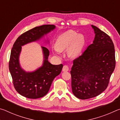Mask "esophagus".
Segmentation results:
<instances>
[{"label": "esophagus", "mask_w": 120, "mask_h": 120, "mask_svg": "<svg viewBox=\"0 0 120 120\" xmlns=\"http://www.w3.org/2000/svg\"><path fill=\"white\" fill-rule=\"evenodd\" d=\"M69 70V67L68 66H67V65H65L64 67H63V68H62V71L64 72H66V71H68Z\"/></svg>", "instance_id": "34e87169"}]
</instances>
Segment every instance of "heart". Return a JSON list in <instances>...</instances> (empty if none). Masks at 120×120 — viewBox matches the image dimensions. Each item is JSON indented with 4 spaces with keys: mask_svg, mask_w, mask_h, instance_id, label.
Returning <instances> with one entry per match:
<instances>
[{
    "mask_svg": "<svg viewBox=\"0 0 120 120\" xmlns=\"http://www.w3.org/2000/svg\"><path fill=\"white\" fill-rule=\"evenodd\" d=\"M85 43V38L82 34H78L73 30H69L59 36L56 40L55 48L56 51L67 50L70 58H76L82 51Z\"/></svg>",
    "mask_w": 120,
    "mask_h": 120,
    "instance_id": "obj_1",
    "label": "heart"
}]
</instances>
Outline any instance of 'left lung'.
<instances>
[{
  "mask_svg": "<svg viewBox=\"0 0 120 120\" xmlns=\"http://www.w3.org/2000/svg\"><path fill=\"white\" fill-rule=\"evenodd\" d=\"M95 34L92 44L73 61L70 71L74 95L81 99L104 92L115 67L114 46L110 37L92 25Z\"/></svg>",
  "mask_w": 120,
  "mask_h": 120,
  "instance_id": "8db88e82",
  "label": "left lung"
}]
</instances>
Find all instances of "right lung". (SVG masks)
Segmentation results:
<instances>
[{
  "label": "right lung",
  "instance_id": "obj_1",
  "mask_svg": "<svg viewBox=\"0 0 120 120\" xmlns=\"http://www.w3.org/2000/svg\"><path fill=\"white\" fill-rule=\"evenodd\" d=\"M56 28L54 25H44L35 27L22 34L16 40L11 51L9 69L13 79L14 87L20 95L31 99L41 98L47 94L54 78L59 75L62 64H52L49 62V51L41 46L43 61L41 66L33 71H26L21 67L19 56L22 46L42 39ZM45 42L49 43V41Z\"/></svg>",
  "mask_w": 120,
  "mask_h": 120
}]
</instances>
